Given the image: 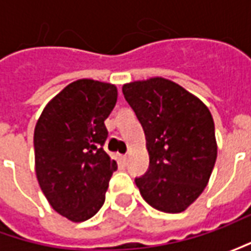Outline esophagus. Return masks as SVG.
Wrapping results in <instances>:
<instances>
[{
	"label": "esophagus",
	"instance_id": "esophagus-1",
	"mask_svg": "<svg viewBox=\"0 0 251 251\" xmlns=\"http://www.w3.org/2000/svg\"><path fill=\"white\" fill-rule=\"evenodd\" d=\"M121 159H123V162H127V160H128V155H123Z\"/></svg>",
	"mask_w": 251,
	"mask_h": 251
}]
</instances>
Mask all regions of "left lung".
I'll return each mask as SVG.
<instances>
[{
    "label": "left lung",
    "instance_id": "8db88e82",
    "mask_svg": "<svg viewBox=\"0 0 251 251\" xmlns=\"http://www.w3.org/2000/svg\"><path fill=\"white\" fill-rule=\"evenodd\" d=\"M123 93L144 128L150 153L148 172L135 178L141 196L158 211L183 212L207 187L217 160L211 111L160 76L126 83Z\"/></svg>",
    "mask_w": 251,
    "mask_h": 251
}]
</instances>
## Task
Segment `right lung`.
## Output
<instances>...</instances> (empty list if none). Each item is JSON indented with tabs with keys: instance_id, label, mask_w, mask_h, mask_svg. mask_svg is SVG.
Instances as JSON below:
<instances>
[{
	"instance_id": "right-lung-1",
	"label": "right lung",
	"mask_w": 251,
	"mask_h": 251,
	"mask_svg": "<svg viewBox=\"0 0 251 251\" xmlns=\"http://www.w3.org/2000/svg\"><path fill=\"white\" fill-rule=\"evenodd\" d=\"M116 85L78 79L46 104L33 135L34 168L49 204L73 222L103 205L116 160L103 150L104 120L116 106Z\"/></svg>"
}]
</instances>
